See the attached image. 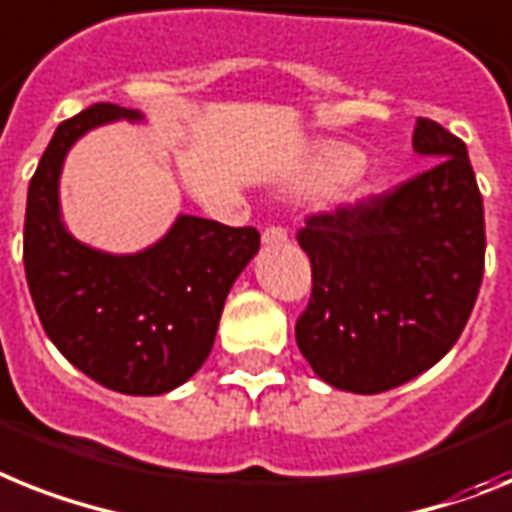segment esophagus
Returning a JSON list of instances; mask_svg holds the SVG:
<instances>
[{"mask_svg": "<svg viewBox=\"0 0 512 512\" xmlns=\"http://www.w3.org/2000/svg\"><path fill=\"white\" fill-rule=\"evenodd\" d=\"M261 243L264 246H282V243H287V230L285 227H266L264 232H261Z\"/></svg>", "mask_w": 512, "mask_h": 512, "instance_id": "34e87169", "label": "esophagus"}]
</instances>
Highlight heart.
<instances>
[{
    "label": "heart",
    "mask_w": 512,
    "mask_h": 512,
    "mask_svg": "<svg viewBox=\"0 0 512 512\" xmlns=\"http://www.w3.org/2000/svg\"><path fill=\"white\" fill-rule=\"evenodd\" d=\"M361 167V149L350 146V143H324L322 149L316 151L314 167H311V175H308V185L319 190L337 188V185L348 183L350 177L358 180Z\"/></svg>",
    "instance_id": "b5f03b06"
}]
</instances>
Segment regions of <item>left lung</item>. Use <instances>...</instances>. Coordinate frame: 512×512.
Instances as JSON below:
<instances>
[{
	"instance_id": "left-lung-1",
	"label": "left lung",
	"mask_w": 512,
	"mask_h": 512,
	"mask_svg": "<svg viewBox=\"0 0 512 512\" xmlns=\"http://www.w3.org/2000/svg\"><path fill=\"white\" fill-rule=\"evenodd\" d=\"M426 172L382 196L314 214L298 232L314 290L295 342L319 379L377 395L458 342L484 277V204L466 143L418 117Z\"/></svg>"
}]
</instances>
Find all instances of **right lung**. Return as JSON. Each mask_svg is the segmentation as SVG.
<instances>
[{
	"mask_svg": "<svg viewBox=\"0 0 512 512\" xmlns=\"http://www.w3.org/2000/svg\"><path fill=\"white\" fill-rule=\"evenodd\" d=\"M143 122V112L94 104L65 120L28 185L25 280L49 340L86 377L122 395H164L209 358L227 293L259 253L253 227L177 214L138 253H107L67 230L59 177L88 130Z\"/></svg>",
	"mask_w": 512,
	"mask_h": 512,
	"instance_id": "1",
	"label": "right lung"
}]
</instances>
